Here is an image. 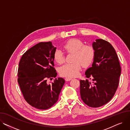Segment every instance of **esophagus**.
<instances>
[{
    "label": "esophagus",
    "instance_id": "obj_1",
    "mask_svg": "<svg viewBox=\"0 0 130 130\" xmlns=\"http://www.w3.org/2000/svg\"><path fill=\"white\" fill-rule=\"evenodd\" d=\"M72 78H69V77H66V78H65V80H66V81H70V80H71V79H72Z\"/></svg>",
    "mask_w": 130,
    "mask_h": 130
}]
</instances>
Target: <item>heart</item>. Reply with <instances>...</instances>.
<instances>
[{
  "instance_id": "1",
  "label": "heart",
  "mask_w": 130,
  "mask_h": 130,
  "mask_svg": "<svg viewBox=\"0 0 130 130\" xmlns=\"http://www.w3.org/2000/svg\"><path fill=\"white\" fill-rule=\"evenodd\" d=\"M64 49L69 53L74 54L73 63L66 64L61 66L59 73L61 76L73 77L77 76L80 69L89 66L95 58V50L90 45H84V42L78 39H71L64 45ZM54 58L56 63L61 64L64 62L65 55L62 51L57 50L54 54Z\"/></svg>"
}]
</instances>
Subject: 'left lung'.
<instances>
[{"label":"left lung","instance_id":"left-lung-1","mask_svg":"<svg viewBox=\"0 0 130 130\" xmlns=\"http://www.w3.org/2000/svg\"><path fill=\"white\" fill-rule=\"evenodd\" d=\"M95 55L91 67L85 72L88 80H80L82 100L92 107L103 106L113 98L119 83L121 66L112 45L107 41L98 39L93 43Z\"/></svg>","mask_w":130,"mask_h":130}]
</instances>
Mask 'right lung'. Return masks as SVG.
<instances>
[{"instance_id":"right-lung-1","label":"right lung","mask_w":130,"mask_h":130,"mask_svg":"<svg viewBox=\"0 0 130 130\" xmlns=\"http://www.w3.org/2000/svg\"><path fill=\"white\" fill-rule=\"evenodd\" d=\"M56 49L51 42L39 43L27 50L19 63L17 80L23 96L39 110H47L56 103L65 83L59 77L51 84L47 82L57 76L54 67Z\"/></svg>"}]
</instances>
